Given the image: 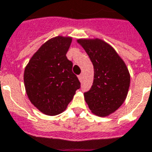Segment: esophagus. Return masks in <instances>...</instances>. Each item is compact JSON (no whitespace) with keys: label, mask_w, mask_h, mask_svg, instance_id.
I'll list each match as a JSON object with an SVG mask.
<instances>
[{"label":"esophagus","mask_w":152,"mask_h":152,"mask_svg":"<svg viewBox=\"0 0 152 152\" xmlns=\"http://www.w3.org/2000/svg\"><path fill=\"white\" fill-rule=\"evenodd\" d=\"M78 79H79V80L81 82L82 80H83V75L82 74H80V76H78Z\"/></svg>","instance_id":"obj_1"}]
</instances>
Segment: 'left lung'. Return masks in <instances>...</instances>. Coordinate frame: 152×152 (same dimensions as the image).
Returning <instances> with one entry per match:
<instances>
[{"label":"left lung","instance_id":"left-lung-1","mask_svg":"<svg viewBox=\"0 0 152 152\" xmlns=\"http://www.w3.org/2000/svg\"><path fill=\"white\" fill-rule=\"evenodd\" d=\"M80 44L94 66V81L84 93L91 112L99 117L115 112L126 99L130 74L124 60L109 43L99 39H80Z\"/></svg>","mask_w":152,"mask_h":152}]
</instances>
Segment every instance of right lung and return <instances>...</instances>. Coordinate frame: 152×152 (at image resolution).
I'll return each mask as SVG.
<instances>
[{
  "mask_svg": "<svg viewBox=\"0 0 152 152\" xmlns=\"http://www.w3.org/2000/svg\"><path fill=\"white\" fill-rule=\"evenodd\" d=\"M72 39L58 36L48 40L33 55L24 73L26 94L40 112L54 116L66 110L80 87L66 54Z\"/></svg>",
  "mask_w": 152,
  "mask_h": 152,
  "instance_id": "1",
  "label": "right lung"
}]
</instances>
